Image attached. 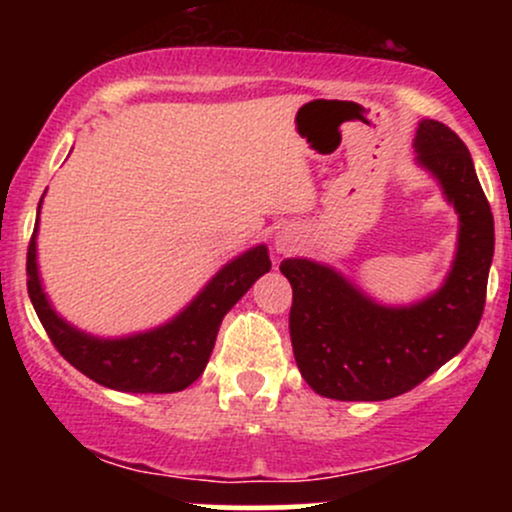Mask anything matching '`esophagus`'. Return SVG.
<instances>
[{
	"label": "esophagus",
	"mask_w": 512,
	"mask_h": 512,
	"mask_svg": "<svg viewBox=\"0 0 512 512\" xmlns=\"http://www.w3.org/2000/svg\"><path fill=\"white\" fill-rule=\"evenodd\" d=\"M296 245H298L296 236H291V233H279V236H276L274 248L279 255H291V252L296 250Z\"/></svg>",
	"instance_id": "obj_1"
}]
</instances>
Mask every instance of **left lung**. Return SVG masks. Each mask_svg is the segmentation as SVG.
Wrapping results in <instances>:
<instances>
[{
	"label": "left lung",
	"mask_w": 512,
	"mask_h": 512,
	"mask_svg": "<svg viewBox=\"0 0 512 512\" xmlns=\"http://www.w3.org/2000/svg\"><path fill=\"white\" fill-rule=\"evenodd\" d=\"M414 146L460 214V245L443 289L411 308H383L330 267L279 264L293 289V356L322 397L380 402L404 395L460 354L479 327L493 257L489 199L467 146L448 125L421 120Z\"/></svg>",
	"instance_id": "1"
}]
</instances>
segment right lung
<instances>
[{"label":"right lung","instance_id":"1","mask_svg":"<svg viewBox=\"0 0 512 512\" xmlns=\"http://www.w3.org/2000/svg\"><path fill=\"white\" fill-rule=\"evenodd\" d=\"M35 231L26 255V284L50 342L86 378L120 392H180L195 383L207 368L223 315L272 267L264 245L252 248L226 264L168 325L127 339H96L74 330L50 308L35 264Z\"/></svg>","mask_w":512,"mask_h":512}]
</instances>
